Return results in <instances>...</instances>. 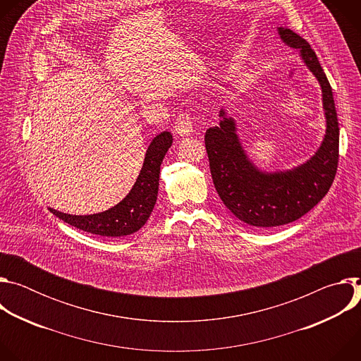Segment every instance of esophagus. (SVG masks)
<instances>
[{
  "label": "esophagus",
  "mask_w": 361,
  "mask_h": 361,
  "mask_svg": "<svg viewBox=\"0 0 361 361\" xmlns=\"http://www.w3.org/2000/svg\"><path fill=\"white\" fill-rule=\"evenodd\" d=\"M174 131L180 137H185V135H190L192 133V120H191L190 114L184 113V114H180L177 117Z\"/></svg>",
  "instance_id": "obj_1"
}]
</instances>
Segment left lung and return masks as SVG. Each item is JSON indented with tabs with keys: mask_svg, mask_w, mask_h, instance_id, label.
<instances>
[{
	"mask_svg": "<svg viewBox=\"0 0 361 361\" xmlns=\"http://www.w3.org/2000/svg\"><path fill=\"white\" fill-rule=\"evenodd\" d=\"M281 41L295 49L322 87L326 134L314 156L286 171L257 169L241 145L233 117L220 111V124L205 131L214 187L226 207L252 227H277L310 212L327 194L338 163V121L330 82L317 56L304 38L290 28H277Z\"/></svg>",
	"mask_w": 361,
	"mask_h": 361,
	"instance_id": "1",
	"label": "left lung"
}]
</instances>
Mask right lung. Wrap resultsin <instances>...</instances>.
Wrapping results in <instances>:
<instances>
[{
  "label": "right lung",
  "instance_id": "right-lung-1",
  "mask_svg": "<svg viewBox=\"0 0 361 361\" xmlns=\"http://www.w3.org/2000/svg\"><path fill=\"white\" fill-rule=\"evenodd\" d=\"M171 144L173 135L170 131H163L152 138L131 191L114 207L90 216L66 214L49 207L48 210L70 226L102 237H123L138 231L147 223L156 205L160 166Z\"/></svg>",
  "mask_w": 361,
  "mask_h": 361
}]
</instances>
